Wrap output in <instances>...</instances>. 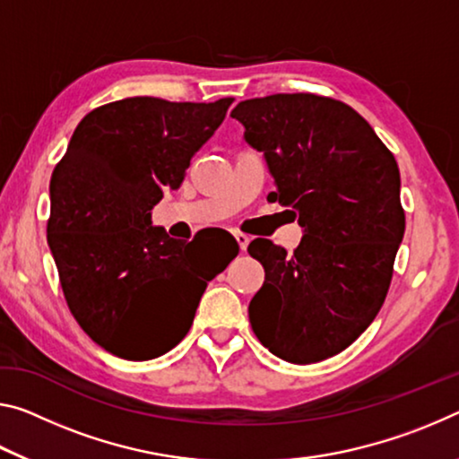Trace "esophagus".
<instances>
[{
    "instance_id": "34e87169",
    "label": "esophagus",
    "mask_w": 459,
    "mask_h": 459,
    "mask_svg": "<svg viewBox=\"0 0 459 459\" xmlns=\"http://www.w3.org/2000/svg\"><path fill=\"white\" fill-rule=\"evenodd\" d=\"M235 238H237V245L241 247V251H245L247 245H249V241H251V238L247 237V235H243V232H235Z\"/></svg>"
}]
</instances>
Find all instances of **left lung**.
I'll return each mask as SVG.
<instances>
[{
  "instance_id": "1",
  "label": "left lung",
  "mask_w": 459,
  "mask_h": 459,
  "mask_svg": "<svg viewBox=\"0 0 459 459\" xmlns=\"http://www.w3.org/2000/svg\"><path fill=\"white\" fill-rule=\"evenodd\" d=\"M245 143L264 152L273 202L292 208L302 241L288 255L255 238L265 281L249 304L253 331L290 363L343 351L386 298L404 235L400 173L374 128L343 101L275 93L230 112Z\"/></svg>"
}]
</instances>
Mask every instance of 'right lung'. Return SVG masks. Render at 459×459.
I'll list each match as a JSON object with an SVG mask.
<instances>
[{
    "mask_svg": "<svg viewBox=\"0 0 459 459\" xmlns=\"http://www.w3.org/2000/svg\"><path fill=\"white\" fill-rule=\"evenodd\" d=\"M232 98L212 104L126 98L90 112L50 178L47 238L82 329L118 358L144 361L190 331L208 281L238 253L202 264L190 245L152 227Z\"/></svg>",
    "mask_w": 459,
    "mask_h": 459,
    "instance_id": "add662e5",
    "label": "right lung"
}]
</instances>
